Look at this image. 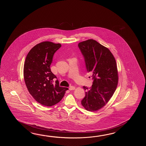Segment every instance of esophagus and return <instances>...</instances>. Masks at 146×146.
I'll use <instances>...</instances> for the list:
<instances>
[{"label":"esophagus","mask_w":146,"mask_h":146,"mask_svg":"<svg viewBox=\"0 0 146 146\" xmlns=\"http://www.w3.org/2000/svg\"><path fill=\"white\" fill-rule=\"evenodd\" d=\"M75 89V87L74 86H70L69 87V90H73Z\"/></svg>","instance_id":"34e87169"}]
</instances>
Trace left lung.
<instances>
[{
    "mask_svg": "<svg viewBox=\"0 0 146 146\" xmlns=\"http://www.w3.org/2000/svg\"><path fill=\"white\" fill-rule=\"evenodd\" d=\"M78 46L87 72L92 74L93 80L91 87L84 86L86 95L81 104L87 111L95 112L109 102L116 89L118 80L116 62L110 50L96 40H85Z\"/></svg>",
    "mask_w": 146,
    "mask_h": 146,
    "instance_id": "8db88e82",
    "label": "left lung"
}]
</instances>
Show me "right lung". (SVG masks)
<instances>
[{"instance_id":"1","label":"right lung","mask_w":146,"mask_h":146,"mask_svg":"<svg viewBox=\"0 0 146 146\" xmlns=\"http://www.w3.org/2000/svg\"><path fill=\"white\" fill-rule=\"evenodd\" d=\"M60 44L43 42L34 46L25 60V83L31 96L37 102L47 106H54L62 99L67 88L59 86V81L50 70L53 56ZM57 78L56 84L53 79Z\"/></svg>"}]
</instances>
